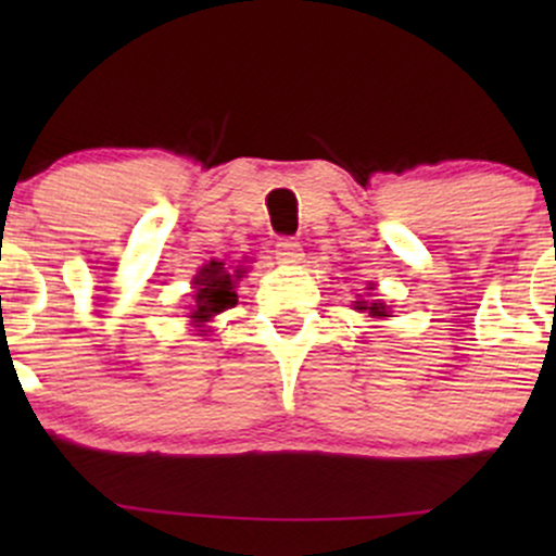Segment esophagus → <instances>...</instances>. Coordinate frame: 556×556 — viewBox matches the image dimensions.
I'll list each match as a JSON object with an SVG mask.
<instances>
[{"mask_svg": "<svg viewBox=\"0 0 556 556\" xmlns=\"http://www.w3.org/2000/svg\"><path fill=\"white\" fill-rule=\"evenodd\" d=\"M277 258L279 264H300V258H303V248H300L298 240H279L277 242Z\"/></svg>", "mask_w": 556, "mask_h": 556, "instance_id": "obj_1", "label": "esophagus"}]
</instances>
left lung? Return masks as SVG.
Returning a JSON list of instances; mask_svg holds the SVG:
<instances>
[{
    "mask_svg": "<svg viewBox=\"0 0 556 556\" xmlns=\"http://www.w3.org/2000/svg\"><path fill=\"white\" fill-rule=\"evenodd\" d=\"M368 290H374V287H368ZM355 311H358V314H368L371 318H387L389 316V308L384 303H381V300H355Z\"/></svg>",
    "mask_w": 556,
    "mask_h": 556,
    "instance_id": "8db88e82",
    "label": "left lung"
}]
</instances>
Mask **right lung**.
Segmentation results:
<instances>
[{"label":"right lung","mask_w":556,"mask_h":556,"mask_svg":"<svg viewBox=\"0 0 556 556\" xmlns=\"http://www.w3.org/2000/svg\"><path fill=\"white\" fill-rule=\"evenodd\" d=\"M245 266H225L222 261H208L193 277V303H190V321L206 331V321L216 314L232 308L238 303L235 285L240 282Z\"/></svg>","instance_id":"1"}]
</instances>
